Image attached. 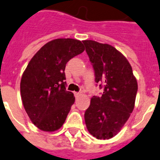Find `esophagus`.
<instances>
[{"label":"esophagus","instance_id":"1","mask_svg":"<svg viewBox=\"0 0 160 160\" xmlns=\"http://www.w3.org/2000/svg\"><path fill=\"white\" fill-rule=\"evenodd\" d=\"M74 95H75V97L76 98H78L80 95H81V93L80 92H74Z\"/></svg>","mask_w":160,"mask_h":160}]
</instances>
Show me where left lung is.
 I'll return each mask as SVG.
<instances>
[{"mask_svg":"<svg viewBox=\"0 0 160 160\" xmlns=\"http://www.w3.org/2000/svg\"><path fill=\"white\" fill-rule=\"evenodd\" d=\"M93 67L101 97L92 96L85 112L87 128L98 139H109L127 122L133 112L138 83L127 58L112 46L92 40L82 42Z\"/></svg>","mask_w":160,"mask_h":160,"instance_id":"obj_1","label":"left lung"}]
</instances>
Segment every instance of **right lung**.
I'll list each match as a JSON object with an SVG mask.
<instances>
[{
	"label": "right lung",
	"instance_id": "obj_1",
	"mask_svg": "<svg viewBox=\"0 0 160 160\" xmlns=\"http://www.w3.org/2000/svg\"><path fill=\"white\" fill-rule=\"evenodd\" d=\"M85 50L81 41L58 38L43 46L28 63L20 88L24 108L31 121L42 131L59 129L74 103L66 90L65 68L71 58Z\"/></svg>",
	"mask_w": 160,
	"mask_h": 160
}]
</instances>
